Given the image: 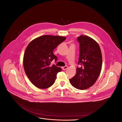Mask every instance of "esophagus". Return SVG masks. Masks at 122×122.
Returning a JSON list of instances; mask_svg holds the SVG:
<instances>
[{
	"label": "esophagus",
	"mask_w": 122,
	"mask_h": 122,
	"mask_svg": "<svg viewBox=\"0 0 122 122\" xmlns=\"http://www.w3.org/2000/svg\"><path fill=\"white\" fill-rule=\"evenodd\" d=\"M67 68H68V66H65V67H61V69H62V70H66Z\"/></svg>",
	"instance_id": "esophagus-1"
}]
</instances>
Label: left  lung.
I'll use <instances>...</instances> for the list:
<instances>
[{
	"instance_id": "1",
	"label": "left lung",
	"mask_w": 122,
	"mask_h": 122,
	"mask_svg": "<svg viewBox=\"0 0 122 122\" xmlns=\"http://www.w3.org/2000/svg\"><path fill=\"white\" fill-rule=\"evenodd\" d=\"M79 43L80 55L76 74L69 79L72 86L79 90H86L93 86L101 73L102 57L98 43L87 36L81 35L77 39Z\"/></svg>"
}]
</instances>
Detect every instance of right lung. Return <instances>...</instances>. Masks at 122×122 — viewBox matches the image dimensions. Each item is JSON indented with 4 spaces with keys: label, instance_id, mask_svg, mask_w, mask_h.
<instances>
[{
    "label": "right lung",
    "instance_id": "right-lung-1",
    "mask_svg": "<svg viewBox=\"0 0 122 122\" xmlns=\"http://www.w3.org/2000/svg\"><path fill=\"white\" fill-rule=\"evenodd\" d=\"M66 38L63 36L44 35L36 38L29 43L23 56L24 69L31 82L39 88L45 89L54 83L61 67L51 66L57 57L53 50Z\"/></svg>",
    "mask_w": 122,
    "mask_h": 122
}]
</instances>
